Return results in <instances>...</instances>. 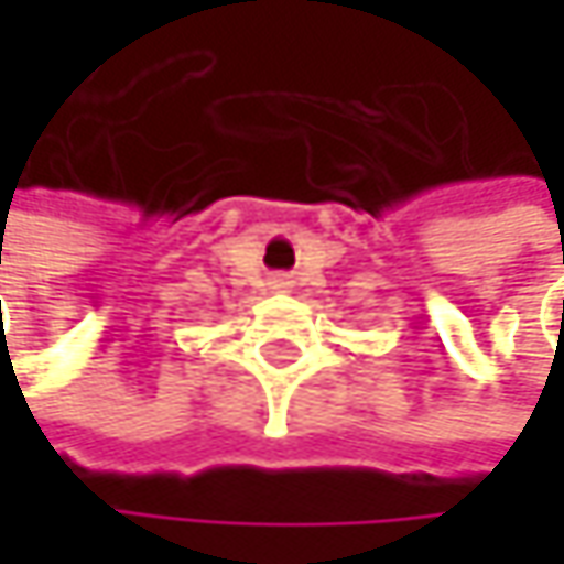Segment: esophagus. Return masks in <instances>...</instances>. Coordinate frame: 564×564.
Here are the masks:
<instances>
[{
  "label": "esophagus",
  "mask_w": 564,
  "mask_h": 564,
  "mask_svg": "<svg viewBox=\"0 0 564 564\" xmlns=\"http://www.w3.org/2000/svg\"><path fill=\"white\" fill-rule=\"evenodd\" d=\"M271 286H274V290H290V281H286V278H271Z\"/></svg>",
  "instance_id": "34e87169"
}]
</instances>
